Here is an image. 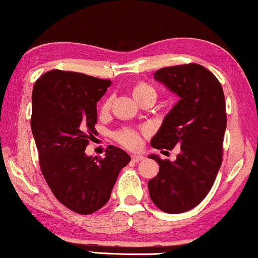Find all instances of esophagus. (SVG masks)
<instances>
[{"label":"esophagus","mask_w":258,"mask_h":258,"mask_svg":"<svg viewBox=\"0 0 258 258\" xmlns=\"http://www.w3.org/2000/svg\"><path fill=\"white\" fill-rule=\"evenodd\" d=\"M131 158H132V161H135V163H140V161H142L144 159L143 155H138V154H134Z\"/></svg>","instance_id":"obj_1"}]
</instances>
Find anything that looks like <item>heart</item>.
Segmentation results:
<instances>
[{"mask_svg":"<svg viewBox=\"0 0 258 258\" xmlns=\"http://www.w3.org/2000/svg\"><path fill=\"white\" fill-rule=\"evenodd\" d=\"M147 94L157 95V92H155L154 88L149 86V84L144 83V82L137 83L134 87V97L136 99L143 97V95H147ZM110 104H111V100L107 99L105 103H104L103 109L104 110L107 109V107L110 106ZM115 138L117 140V142H120L122 146L127 147V148L130 149H136L141 146V136L137 131H135V130L132 128L120 130V131L115 134Z\"/></svg>","mask_w":258,"mask_h":258,"instance_id":"heart-1","label":"heart"}]
</instances>
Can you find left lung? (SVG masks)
Listing matches in <instances>:
<instances>
[{"mask_svg": "<svg viewBox=\"0 0 258 258\" xmlns=\"http://www.w3.org/2000/svg\"><path fill=\"white\" fill-rule=\"evenodd\" d=\"M154 78L179 95L152 138L155 149L180 147L176 160L149 155L159 172L149 180V196L165 213L195 208L208 195L223 160L226 128L225 98L216 76L198 63L158 70Z\"/></svg>", "mask_w": 258, "mask_h": 258, "instance_id": "left-lung-1", "label": "left lung"}]
</instances>
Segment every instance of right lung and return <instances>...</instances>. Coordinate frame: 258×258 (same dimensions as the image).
<instances>
[{"mask_svg": "<svg viewBox=\"0 0 258 258\" xmlns=\"http://www.w3.org/2000/svg\"><path fill=\"white\" fill-rule=\"evenodd\" d=\"M110 86L109 79L52 70L33 88L30 124L41 172L55 197L78 214L105 206L118 172L131 161L115 146L97 160L84 152L95 134L97 103Z\"/></svg>", "mask_w": 258, "mask_h": 258, "instance_id": "obj_1", "label": "right lung"}]
</instances>
